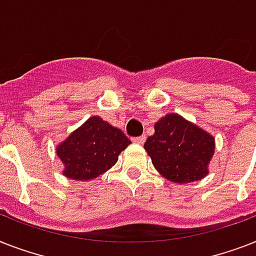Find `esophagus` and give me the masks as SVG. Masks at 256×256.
Segmentation results:
<instances>
[{
    "instance_id": "obj_1",
    "label": "esophagus",
    "mask_w": 256,
    "mask_h": 256,
    "mask_svg": "<svg viewBox=\"0 0 256 256\" xmlns=\"http://www.w3.org/2000/svg\"><path fill=\"white\" fill-rule=\"evenodd\" d=\"M144 140H146V136H136V138H132V142H134V144H144Z\"/></svg>"
}]
</instances>
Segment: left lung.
<instances>
[{
	"instance_id": "1",
	"label": "left lung",
	"mask_w": 256,
	"mask_h": 256,
	"mask_svg": "<svg viewBox=\"0 0 256 256\" xmlns=\"http://www.w3.org/2000/svg\"><path fill=\"white\" fill-rule=\"evenodd\" d=\"M144 150L156 170L174 183H191L208 174L215 138L182 116L171 112L154 124Z\"/></svg>"
}]
</instances>
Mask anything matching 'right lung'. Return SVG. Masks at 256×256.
Listing matches in <instances>:
<instances>
[{"instance_id": "obj_1", "label": "right lung", "mask_w": 256, "mask_h": 256, "mask_svg": "<svg viewBox=\"0 0 256 256\" xmlns=\"http://www.w3.org/2000/svg\"><path fill=\"white\" fill-rule=\"evenodd\" d=\"M130 144L122 130L94 116L57 144L56 152L64 164L62 174L85 182L112 168Z\"/></svg>"}]
</instances>
